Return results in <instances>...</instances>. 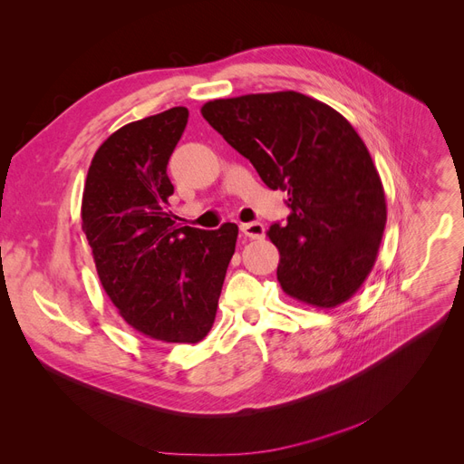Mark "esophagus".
Segmentation results:
<instances>
[{
  "label": "esophagus",
  "mask_w": 464,
  "mask_h": 464,
  "mask_svg": "<svg viewBox=\"0 0 464 464\" xmlns=\"http://www.w3.org/2000/svg\"><path fill=\"white\" fill-rule=\"evenodd\" d=\"M240 231L248 237V238H263L265 237V226L259 222H252V224H242Z\"/></svg>",
  "instance_id": "esophagus-1"
}]
</instances>
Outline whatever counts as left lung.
<instances>
[{
  "label": "left lung",
  "instance_id": "left-lung-1",
  "mask_svg": "<svg viewBox=\"0 0 464 464\" xmlns=\"http://www.w3.org/2000/svg\"><path fill=\"white\" fill-rule=\"evenodd\" d=\"M201 115L268 188L287 192V224L266 231L284 293L324 310L347 302L372 272L386 226L382 180L351 122L296 91L216 99Z\"/></svg>",
  "mask_w": 464,
  "mask_h": 464
}]
</instances>
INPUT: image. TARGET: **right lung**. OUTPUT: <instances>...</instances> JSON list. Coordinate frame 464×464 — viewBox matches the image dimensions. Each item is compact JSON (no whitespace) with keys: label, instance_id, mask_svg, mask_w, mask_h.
Listing matches in <instances>:
<instances>
[{"label":"right lung","instance_id":"right-lung-1","mask_svg":"<svg viewBox=\"0 0 464 464\" xmlns=\"http://www.w3.org/2000/svg\"><path fill=\"white\" fill-rule=\"evenodd\" d=\"M188 122L177 106L115 130L91 160L82 229L101 284L129 326L164 343L210 332L238 227L175 226L166 173Z\"/></svg>","mask_w":464,"mask_h":464}]
</instances>
